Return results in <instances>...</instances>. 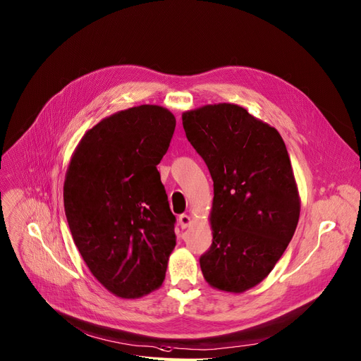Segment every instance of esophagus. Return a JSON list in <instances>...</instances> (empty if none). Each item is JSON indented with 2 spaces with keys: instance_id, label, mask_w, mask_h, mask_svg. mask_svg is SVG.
Masks as SVG:
<instances>
[{
  "instance_id": "esophagus-1",
  "label": "esophagus",
  "mask_w": 361,
  "mask_h": 361,
  "mask_svg": "<svg viewBox=\"0 0 361 361\" xmlns=\"http://www.w3.org/2000/svg\"><path fill=\"white\" fill-rule=\"evenodd\" d=\"M178 221H179V226L182 228H186V227L190 226V221H192V219H190L188 214H182V216H179Z\"/></svg>"
}]
</instances>
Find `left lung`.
Segmentation results:
<instances>
[{
    "mask_svg": "<svg viewBox=\"0 0 361 361\" xmlns=\"http://www.w3.org/2000/svg\"><path fill=\"white\" fill-rule=\"evenodd\" d=\"M186 138L214 182L213 245L201 257L205 281L243 293L258 286L287 249L300 197L280 133L235 103L182 114Z\"/></svg>",
    "mask_w": 361,
    "mask_h": 361,
    "instance_id": "obj_1",
    "label": "left lung"
}]
</instances>
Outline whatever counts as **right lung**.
<instances>
[{"label":"right lung","mask_w":361,"mask_h":361,"mask_svg":"<svg viewBox=\"0 0 361 361\" xmlns=\"http://www.w3.org/2000/svg\"><path fill=\"white\" fill-rule=\"evenodd\" d=\"M176 119L157 104L106 116L71 156L63 207L74 243L94 279L121 299L157 290L176 245L157 164Z\"/></svg>","instance_id":"add662e5"}]
</instances>
